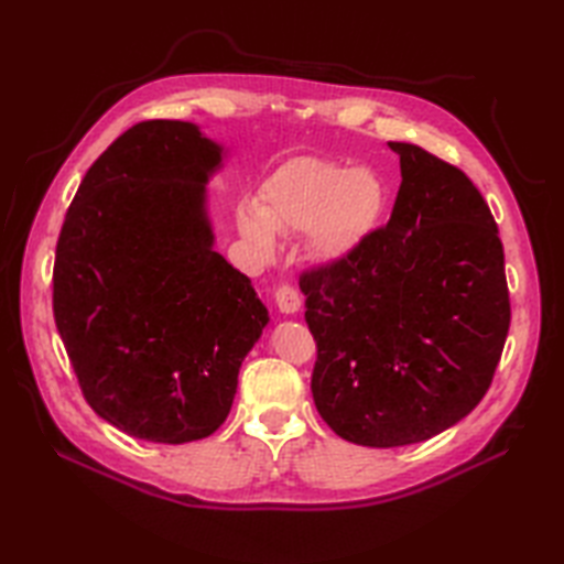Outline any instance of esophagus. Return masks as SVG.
Returning a JSON list of instances; mask_svg holds the SVG:
<instances>
[{"instance_id": "34e87169", "label": "esophagus", "mask_w": 564, "mask_h": 564, "mask_svg": "<svg viewBox=\"0 0 564 564\" xmlns=\"http://www.w3.org/2000/svg\"><path fill=\"white\" fill-rule=\"evenodd\" d=\"M301 295H297L293 285H279L275 289V305H279L283 315H295L301 310Z\"/></svg>"}]
</instances>
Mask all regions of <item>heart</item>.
<instances>
[{
	"mask_svg": "<svg viewBox=\"0 0 564 564\" xmlns=\"http://www.w3.org/2000/svg\"><path fill=\"white\" fill-rule=\"evenodd\" d=\"M386 208V186L370 170L301 158L261 188L257 210L239 215V230L261 257H271L275 232H307L319 259H344L376 230Z\"/></svg>",
	"mask_w": 564,
	"mask_h": 564,
	"instance_id": "b5f03b06",
	"label": "heart"
}]
</instances>
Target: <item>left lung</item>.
Segmentation results:
<instances>
[{
  "label": "left lung",
  "mask_w": 564,
  "mask_h": 564,
  "mask_svg": "<svg viewBox=\"0 0 564 564\" xmlns=\"http://www.w3.org/2000/svg\"><path fill=\"white\" fill-rule=\"evenodd\" d=\"M388 225L303 271L313 400L334 434L394 448L441 434L492 386L511 322L505 247L480 191L410 142Z\"/></svg>",
  "instance_id": "1"
}]
</instances>
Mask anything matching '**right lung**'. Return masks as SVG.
I'll return each instance as SVG.
<instances>
[{
  "label": "right lung",
  "instance_id": "1",
  "mask_svg": "<svg viewBox=\"0 0 564 564\" xmlns=\"http://www.w3.org/2000/svg\"><path fill=\"white\" fill-rule=\"evenodd\" d=\"M194 123L140 121L89 166L57 237L53 315L84 400L128 436L188 443L230 412L269 315L213 249Z\"/></svg>",
  "mask_w": 564,
  "mask_h": 564
}]
</instances>
